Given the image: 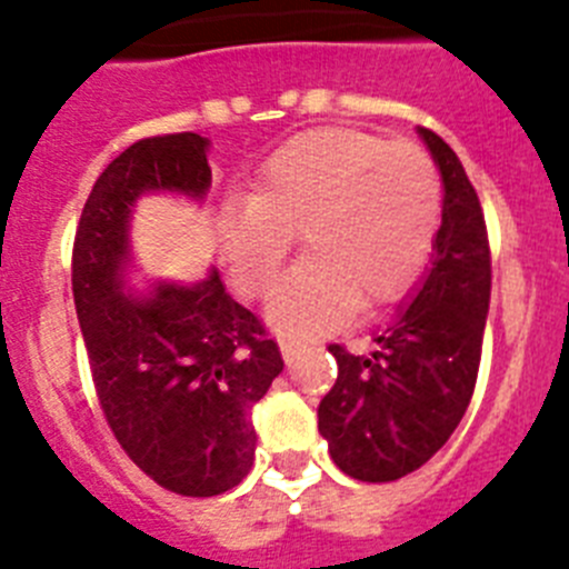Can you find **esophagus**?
<instances>
[{
  "label": "esophagus",
  "mask_w": 569,
  "mask_h": 569,
  "mask_svg": "<svg viewBox=\"0 0 569 569\" xmlns=\"http://www.w3.org/2000/svg\"><path fill=\"white\" fill-rule=\"evenodd\" d=\"M279 350H281V359L288 361V365H293V361L299 359V345H296L293 339H281Z\"/></svg>",
  "instance_id": "1"
}]
</instances>
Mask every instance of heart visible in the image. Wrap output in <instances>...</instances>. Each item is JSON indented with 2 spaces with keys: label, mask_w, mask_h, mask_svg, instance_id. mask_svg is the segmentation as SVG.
Wrapping results in <instances>:
<instances>
[{
  "label": "heart",
  "mask_w": 569,
  "mask_h": 569,
  "mask_svg": "<svg viewBox=\"0 0 569 569\" xmlns=\"http://www.w3.org/2000/svg\"><path fill=\"white\" fill-rule=\"evenodd\" d=\"M439 222L430 156L365 130L321 128L288 139L253 196L224 204L219 241L236 288L264 299L301 230L308 256L284 276L268 319L284 333H313L356 305L399 299L433 250Z\"/></svg>",
  "instance_id": "obj_1"
}]
</instances>
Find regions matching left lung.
I'll return each instance as SVG.
<instances>
[{"mask_svg": "<svg viewBox=\"0 0 569 569\" xmlns=\"http://www.w3.org/2000/svg\"><path fill=\"white\" fill-rule=\"evenodd\" d=\"M445 184L433 261L407 308L367 356L330 345L339 376L319 405L336 467L359 481L419 470L453 436L470 405L490 310L485 213L453 148L419 128Z\"/></svg>", "mask_w": 569, "mask_h": 569, "instance_id": "8db88e82", "label": "left lung"}]
</instances>
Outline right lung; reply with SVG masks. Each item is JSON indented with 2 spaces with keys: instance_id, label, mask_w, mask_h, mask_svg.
I'll use <instances>...</instances> for the list:
<instances>
[{
  "instance_id": "add662e5",
  "label": "right lung",
  "mask_w": 569,
  "mask_h": 569,
  "mask_svg": "<svg viewBox=\"0 0 569 569\" xmlns=\"http://www.w3.org/2000/svg\"><path fill=\"white\" fill-rule=\"evenodd\" d=\"M210 139L150 136L104 168L73 241V305L116 441L156 485L179 496H219L253 467L250 410L281 373L279 347L224 290L202 281L130 288V219L144 193L202 202Z\"/></svg>"
}]
</instances>
